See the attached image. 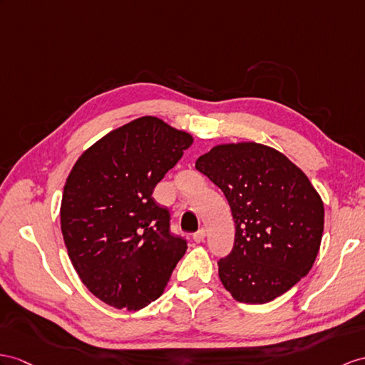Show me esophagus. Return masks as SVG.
Listing matches in <instances>:
<instances>
[{
	"label": "esophagus",
	"instance_id": "1",
	"mask_svg": "<svg viewBox=\"0 0 365 365\" xmlns=\"http://www.w3.org/2000/svg\"><path fill=\"white\" fill-rule=\"evenodd\" d=\"M204 238H206V229H200L198 232L193 234V242L195 243H202Z\"/></svg>",
	"mask_w": 365,
	"mask_h": 365
}]
</instances>
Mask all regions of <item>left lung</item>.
Here are the masks:
<instances>
[{"mask_svg": "<svg viewBox=\"0 0 365 365\" xmlns=\"http://www.w3.org/2000/svg\"><path fill=\"white\" fill-rule=\"evenodd\" d=\"M223 190L235 221L234 250L218 262L223 287L242 304H266L308 274L324 232V202L308 176L269 145L212 147L195 163Z\"/></svg>", "mask_w": 365, "mask_h": 365, "instance_id": "1", "label": "left lung"}]
</instances>
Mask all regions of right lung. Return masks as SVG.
Segmentation results:
<instances>
[{"label": "right lung", "mask_w": 365, "mask_h": 365, "mask_svg": "<svg viewBox=\"0 0 365 365\" xmlns=\"http://www.w3.org/2000/svg\"><path fill=\"white\" fill-rule=\"evenodd\" d=\"M193 136L155 115L110 131L80 155L60 206L63 242L78 277L118 309L138 311L164 292L187 251L152 198Z\"/></svg>", "instance_id": "obj_1"}]
</instances>
